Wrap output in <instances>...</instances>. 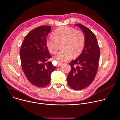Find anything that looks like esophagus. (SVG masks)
I'll return each instance as SVG.
<instances>
[{"mask_svg": "<svg viewBox=\"0 0 120 120\" xmlns=\"http://www.w3.org/2000/svg\"><path fill=\"white\" fill-rule=\"evenodd\" d=\"M63 62H58V66H61L62 65H63Z\"/></svg>", "mask_w": 120, "mask_h": 120, "instance_id": "obj_1", "label": "esophagus"}]
</instances>
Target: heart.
<instances>
[{
  "label": "heart",
  "mask_w": 120,
  "mask_h": 120,
  "mask_svg": "<svg viewBox=\"0 0 120 120\" xmlns=\"http://www.w3.org/2000/svg\"><path fill=\"white\" fill-rule=\"evenodd\" d=\"M52 38L46 41L48 50L52 54L56 53L62 45V49L55 58L62 61L68 60L72 56L80 54L84 48L85 36L83 32L69 26H61L52 32Z\"/></svg>",
  "instance_id": "1"
}]
</instances>
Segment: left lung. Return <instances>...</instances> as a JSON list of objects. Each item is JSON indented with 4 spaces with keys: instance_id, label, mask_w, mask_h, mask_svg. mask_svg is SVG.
Returning a JSON list of instances; mask_svg holds the SVG:
<instances>
[{
    "instance_id": "8db88e82",
    "label": "left lung",
    "mask_w": 120,
    "mask_h": 120,
    "mask_svg": "<svg viewBox=\"0 0 120 120\" xmlns=\"http://www.w3.org/2000/svg\"><path fill=\"white\" fill-rule=\"evenodd\" d=\"M85 36L84 49L79 56L69 63L71 69L68 76V83L75 90L83 89L90 85L96 76L100 55L99 47L95 35L88 28L76 23Z\"/></svg>"
}]
</instances>
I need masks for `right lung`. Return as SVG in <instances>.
<instances>
[{
	"mask_svg": "<svg viewBox=\"0 0 120 120\" xmlns=\"http://www.w3.org/2000/svg\"><path fill=\"white\" fill-rule=\"evenodd\" d=\"M51 26H42L32 30L26 36L20 51L22 70L30 83L43 87L51 81V73L56 68L46 45Z\"/></svg>",
	"mask_w": 120,
	"mask_h": 120,
	"instance_id": "right-lung-1",
	"label": "right lung"
}]
</instances>
